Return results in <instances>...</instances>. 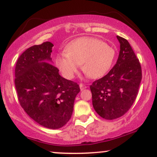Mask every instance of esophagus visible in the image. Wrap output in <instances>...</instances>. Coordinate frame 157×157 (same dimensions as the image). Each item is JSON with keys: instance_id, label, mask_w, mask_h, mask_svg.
<instances>
[{"instance_id": "obj_1", "label": "esophagus", "mask_w": 157, "mask_h": 157, "mask_svg": "<svg viewBox=\"0 0 157 157\" xmlns=\"http://www.w3.org/2000/svg\"><path fill=\"white\" fill-rule=\"evenodd\" d=\"M80 88L81 91H82V90H83V89H86V88H87V86H86V85H84V84H82V83H80Z\"/></svg>"}]
</instances>
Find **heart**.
<instances>
[{"mask_svg": "<svg viewBox=\"0 0 157 157\" xmlns=\"http://www.w3.org/2000/svg\"><path fill=\"white\" fill-rule=\"evenodd\" d=\"M66 55L56 57L55 63L63 76L72 79L78 72L80 66L91 79H98L105 75L114 59V51L109 45L94 37H82L70 42Z\"/></svg>", "mask_w": 157, "mask_h": 157, "instance_id": "obj_1", "label": "heart"}]
</instances>
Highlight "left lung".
<instances>
[{"label": "left lung", "instance_id": "left-lung-1", "mask_svg": "<svg viewBox=\"0 0 157 157\" xmlns=\"http://www.w3.org/2000/svg\"><path fill=\"white\" fill-rule=\"evenodd\" d=\"M120 44L115 66L90 86L95 111L105 120H114L130 109L137 96L142 69L127 40L117 36Z\"/></svg>", "mask_w": 157, "mask_h": 157}]
</instances>
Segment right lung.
I'll list each match as a JSON object with an SVG mask.
<instances>
[{"label":"right lung","mask_w":157,"mask_h":157,"mask_svg":"<svg viewBox=\"0 0 157 157\" xmlns=\"http://www.w3.org/2000/svg\"><path fill=\"white\" fill-rule=\"evenodd\" d=\"M54 45L45 42L27 48L15 66V84L21 107L39 125L58 129L72 115L79 85L59 75L52 65Z\"/></svg>","instance_id":"1"}]
</instances>
